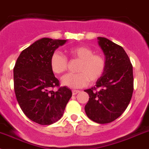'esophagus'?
I'll return each mask as SVG.
<instances>
[{"label":"esophagus","mask_w":149,"mask_h":149,"mask_svg":"<svg viewBox=\"0 0 149 149\" xmlns=\"http://www.w3.org/2000/svg\"><path fill=\"white\" fill-rule=\"evenodd\" d=\"M79 90H73V91H72V94H73V95H76V94L77 93H79Z\"/></svg>","instance_id":"1"}]
</instances>
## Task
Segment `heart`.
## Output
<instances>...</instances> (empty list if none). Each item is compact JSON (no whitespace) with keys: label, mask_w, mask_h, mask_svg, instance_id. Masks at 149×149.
<instances>
[{"label":"heart","mask_w":149,"mask_h":149,"mask_svg":"<svg viewBox=\"0 0 149 149\" xmlns=\"http://www.w3.org/2000/svg\"><path fill=\"white\" fill-rule=\"evenodd\" d=\"M73 59L79 61L76 74H68L61 79V84L70 88H81L87 85L90 80L95 82L104 74L106 59L99 54H93L91 48L86 46H76L68 51ZM50 68L54 74L59 75L66 70L68 61L59 52H54L50 59Z\"/></svg>","instance_id":"heart-1"}]
</instances>
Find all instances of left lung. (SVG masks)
Segmentation results:
<instances>
[{
    "label": "left lung",
    "mask_w": 149,
    "mask_h": 149,
    "mask_svg": "<svg viewBox=\"0 0 149 149\" xmlns=\"http://www.w3.org/2000/svg\"><path fill=\"white\" fill-rule=\"evenodd\" d=\"M98 42L106 59L104 74L94 87L85 90L89 101L84 107L89 118L108 123L123 114L131 101L134 89L133 68L126 51L105 37Z\"/></svg>",
    "instance_id": "obj_1"
}]
</instances>
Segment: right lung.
Segmentation results:
<instances>
[{"mask_svg":"<svg viewBox=\"0 0 149 149\" xmlns=\"http://www.w3.org/2000/svg\"><path fill=\"white\" fill-rule=\"evenodd\" d=\"M68 40L42 38L23 50L14 68V87L17 101L30 120L41 125L58 121L72 96L66 87L50 91L59 82L50 68L56 49Z\"/></svg>","mask_w":149,"mask_h":149,"instance_id":"add662e5","label":"right lung"}]
</instances>
